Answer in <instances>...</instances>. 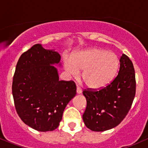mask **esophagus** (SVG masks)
<instances>
[{
    "mask_svg": "<svg viewBox=\"0 0 148 148\" xmlns=\"http://www.w3.org/2000/svg\"><path fill=\"white\" fill-rule=\"evenodd\" d=\"M76 92H77L78 94H81V93L82 92V89H81L79 86H76Z\"/></svg>",
    "mask_w": 148,
    "mask_h": 148,
    "instance_id": "1",
    "label": "esophagus"
}]
</instances>
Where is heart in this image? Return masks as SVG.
<instances>
[{
    "label": "heart",
    "instance_id": "1",
    "mask_svg": "<svg viewBox=\"0 0 148 148\" xmlns=\"http://www.w3.org/2000/svg\"><path fill=\"white\" fill-rule=\"evenodd\" d=\"M119 60L114 53L97 48H90L74 53L64 62L69 76L76 77L82 71V79L89 88L100 89L106 87L118 72Z\"/></svg>",
    "mask_w": 148,
    "mask_h": 148
}]
</instances>
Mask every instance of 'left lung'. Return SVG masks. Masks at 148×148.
Listing matches in <instances>:
<instances>
[{
	"label": "left lung",
	"mask_w": 148,
	"mask_h": 148,
	"mask_svg": "<svg viewBox=\"0 0 148 148\" xmlns=\"http://www.w3.org/2000/svg\"><path fill=\"white\" fill-rule=\"evenodd\" d=\"M118 74L106 87L85 90L87 106L83 120L88 129L103 132L114 128L126 117L136 94L135 71L132 62L125 54L120 59Z\"/></svg>",
	"instance_id": "obj_1"
}]
</instances>
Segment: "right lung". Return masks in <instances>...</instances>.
Wrapping results in <instances>:
<instances>
[{"mask_svg":"<svg viewBox=\"0 0 148 148\" xmlns=\"http://www.w3.org/2000/svg\"><path fill=\"white\" fill-rule=\"evenodd\" d=\"M60 56L37 44L23 53L16 66L12 95L18 116L25 125L39 131L58 127L67 103L76 94L74 81H60L57 68Z\"/></svg>","mask_w":148,"mask_h":148,"instance_id":"obj_1","label":"right lung"}]
</instances>
